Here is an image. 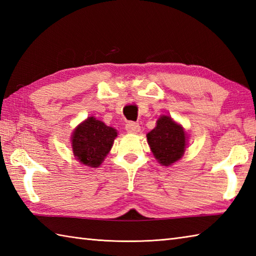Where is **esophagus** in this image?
I'll list each match as a JSON object with an SVG mask.
<instances>
[{
  "label": "esophagus",
  "mask_w": 256,
  "mask_h": 256,
  "mask_svg": "<svg viewBox=\"0 0 256 256\" xmlns=\"http://www.w3.org/2000/svg\"><path fill=\"white\" fill-rule=\"evenodd\" d=\"M125 130H126L128 133H131V134H136L140 131V126L138 123H135V122H128L125 124Z\"/></svg>",
  "instance_id": "34e87169"
}]
</instances>
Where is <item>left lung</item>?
<instances>
[{
  "label": "left lung",
  "mask_w": 256,
  "mask_h": 256,
  "mask_svg": "<svg viewBox=\"0 0 256 256\" xmlns=\"http://www.w3.org/2000/svg\"><path fill=\"white\" fill-rule=\"evenodd\" d=\"M146 138L154 157L164 166L180 160L188 142L184 128L167 116H160L155 128L148 133Z\"/></svg>",
  "instance_id": "8db88e82"
}]
</instances>
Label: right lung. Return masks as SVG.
I'll use <instances>...</instances> for the list:
<instances>
[{
	"mask_svg": "<svg viewBox=\"0 0 256 256\" xmlns=\"http://www.w3.org/2000/svg\"><path fill=\"white\" fill-rule=\"evenodd\" d=\"M116 128L108 126L102 121L90 116L74 128L72 136V148L76 158L89 167H99L110 152Z\"/></svg>",
	"mask_w": 256,
	"mask_h": 256,
	"instance_id": "right-lung-1",
	"label": "right lung"
}]
</instances>
